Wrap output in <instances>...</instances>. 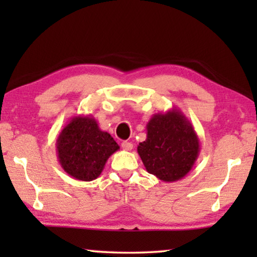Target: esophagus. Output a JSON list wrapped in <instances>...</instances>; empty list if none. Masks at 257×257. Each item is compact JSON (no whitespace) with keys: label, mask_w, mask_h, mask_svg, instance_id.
I'll use <instances>...</instances> for the list:
<instances>
[{"label":"esophagus","mask_w":257,"mask_h":257,"mask_svg":"<svg viewBox=\"0 0 257 257\" xmlns=\"http://www.w3.org/2000/svg\"><path fill=\"white\" fill-rule=\"evenodd\" d=\"M121 147H122V150H124V151H131L133 149V144L128 143V142H122Z\"/></svg>","instance_id":"34e87169"}]
</instances>
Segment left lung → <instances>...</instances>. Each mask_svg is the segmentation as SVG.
<instances>
[{
    "label": "left lung",
    "mask_w": 257,
    "mask_h": 257,
    "mask_svg": "<svg viewBox=\"0 0 257 257\" xmlns=\"http://www.w3.org/2000/svg\"><path fill=\"white\" fill-rule=\"evenodd\" d=\"M146 131V140L137 149L146 171L165 182L185 178L200 152L199 137L187 117L172 107L153 114Z\"/></svg>",
    "instance_id": "8db88e82"
}]
</instances>
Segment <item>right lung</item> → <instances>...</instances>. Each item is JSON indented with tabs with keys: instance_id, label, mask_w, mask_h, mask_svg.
<instances>
[{
	"instance_id": "1",
	"label": "right lung",
	"mask_w": 257,
	"mask_h": 257,
	"mask_svg": "<svg viewBox=\"0 0 257 257\" xmlns=\"http://www.w3.org/2000/svg\"><path fill=\"white\" fill-rule=\"evenodd\" d=\"M119 150L110 133L101 131L92 115H75L56 139L59 164L70 177L92 181L103 172L108 158Z\"/></svg>"
}]
</instances>
